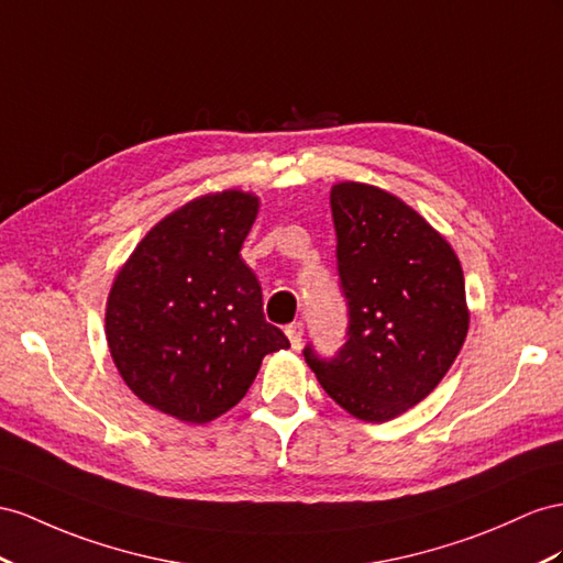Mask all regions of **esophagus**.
<instances>
[{"label": "esophagus", "mask_w": 563, "mask_h": 563, "mask_svg": "<svg viewBox=\"0 0 563 563\" xmlns=\"http://www.w3.org/2000/svg\"><path fill=\"white\" fill-rule=\"evenodd\" d=\"M285 335H287V340H290L292 350H299L301 338H305V323H290L285 328Z\"/></svg>", "instance_id": "esophagus-1"}]
</instances>
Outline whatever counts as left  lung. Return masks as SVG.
Segmentation results:
<instances>
[{"instance_id":"obj_1","label":"left lung","mask_w":563,"mask_h":563,"mask_svg":"<svg viewBox=\"0 0 563 563\" xmlns=\"http://www.w3.org/2000/svg\"><path fill=\"white\" fill-rule=\"evenodd\" d=\"M347 342L333 358L305 347L323 390L354 419L385 423L419 405L468 333L464 271L435 228L366 183L330 190Z\"/></svg>"}]
</instances>
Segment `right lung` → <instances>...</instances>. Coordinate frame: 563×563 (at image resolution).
I'll use <instances>...</instances> for the list:
<instances>
[{"instance_id": "add662e5", "label": "right lung", "mask_w": 563, "mask_h": 563, "mask_svg": "<svg viewBox=\"0 0 563 563\" xmlns=\"http://www.w3.org/2000/svg\"><path fill=\"white\" fill-rule=\"evenodd\" d=\"M258 197L223 190L168 213L140 240L107 299V342L125 385L156 411L209 423L247 395L264 356L287 350L264 319L240 250Z\"/></svg>"}]
</instances>
